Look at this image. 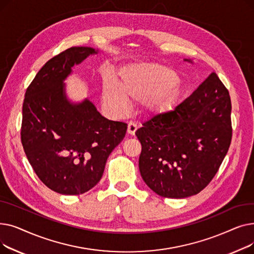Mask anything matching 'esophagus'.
<instances>
[{"label":"esophagus","instance_id":"1","mask_svg":"<svg viewBox=\"0 0 254 254\" xmlns=\"http://www.w3.org/2000/svg\"><path fill=\"white\" fill-rule=\"evenodd\" d=\"M136 130H137V125L135 123L129 122L128 125H127V132H128V134L131 135V136H134Z\"/></svg>","mask_w":254,"mask_h":254}]
</instances>
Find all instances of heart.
Instances as JSON below:
<instances>
[{
  "instance_id": "b5f03b06",
  "label": "heart",
  "mask_w": 254,
  "mask_h": 254,
  "mask_svg": "<svg viewBox=\"0 0 254 254\" xmlns=\"http://www.w3.org/2000/svg\"><path fill=\"white\" fill-rule=\"evenodd\" d=\"M120 84L108 80L103 88V99L115 113H123L130 100L140 102L146 113L162 114L177 104L181 91L176 73L158 64H132L120 70Z\"/></svg>"
}]
</instances>
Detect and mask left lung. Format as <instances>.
<instances>
[{
  "label": "left lung",
  "mask_w": 254,
  "mask_h": 254,
  "mask_svg": "<svg viewBox=\"0 0 254 254\" xmlns=\"http://www.w3.org/2000/svg\"><path fill=\"white\" fill-rule=\"evenodd\" d=\"M231 112L229 90L212 73L172 111L144 123L136 136L142 145L139 169L148 188L171 198L203 190L230 148Z\"/></svg>",
  "instance_id": "1"
}]
</instances>
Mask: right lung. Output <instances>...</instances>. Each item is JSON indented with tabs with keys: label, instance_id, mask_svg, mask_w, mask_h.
I'll list each match as a JSON object with an SVG mask.
<instances>
[{
	"label": "right lung",
	"instance_id": "1",
	"mask_svg": "<svg viewBox=\"0 0 254 254\" xmlns=\"http://www.w3.org/2000/svg\"><path fill=\"white\" fill-rule=\"evenodd\" d=\"M98 52L83 46L61 52L42 66L24 95L23 150L39 179L62 194H81L96 186L127 132V124L105 118L88 99H66L64 81L73 66Z\"/></svg>",
	"mask_w": 254,
	"mask_h": 254
}]
</instances>
